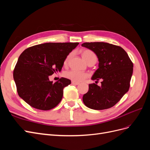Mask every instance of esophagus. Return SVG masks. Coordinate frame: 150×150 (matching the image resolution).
Returning a JSON list of instances; mask_svg holds the SVG:
<instances>
[{"label":"esophagus","instance_id":"obj_1","mask_svg":"<svg viewBox=\"0 0 150 150\" xmlns=\"http://www.w3.org/2000/svg\"><path fill=\"white\" fill-rule=\"evenodd\" d=\"M71 83H72V84H74V85H78V84H79V83L75 82V81H72Z\"/></svg>","mask_w":150,"mask_h":150}]
</instances>
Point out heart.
<instances>
[{
    "instance_id": "b5f03b06",
    "label": "heart",
    "mask_w": 150,
    "mask_h": 150,
    "mask_svg": "<svg viewBox=\"0 0 150 150\" xmlns=\"http://www.w3.org/2000/svg\"><path fill=\"white\" fill-rule=\"evenodd\" d=\"M81 54L83 59L88 63H95L97 61V56L93 51L88 49H84L81 51ZM72 54L70 53L66 56L65 60L64 61V64L66 66L68 62H69L70 59L71 58ZM64 76L66 78L69 79L72 81H75V82L79 83L81 81H83L88 77V74L85 73V72H79L76 70H71L69 71H67L64 73Z\"/></svg>"
}]
</instances>
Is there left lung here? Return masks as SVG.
Instances as JSON below:
<instances>
[{
	"mask_svg": "<svg viewBox=\"0 0 150 150\" xmlns=\"http://www.w3.org/2000/svg\"><path fill=\"white\" fill-rule=\"evenodd\" d=\"M82 46L93 51L98 57L99 68L93 80L101 79V86L89 84L83 95L85 105L93 110H103L114 106L128 91L133 64L128 54L120 46L103 42H85Z\"/></svg>",
	"mask_w": 150,
	"mask_h": 150,
	"instance_id": "8db88e82",
	"label": "left lung"
}]
</instances>
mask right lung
<instances>
[{"label":"right lung","instance_id":"add662e5","mask_svg":"<svg viewBox=\"0 0 150 150\" xmlns=\"http://www.w3.org/2000/svg\"><path fill=\"white\" fill-rule=\"evenodd\" d=\"M78 42H49L30 47L21 54L13 72L19 96L30 106L47 111L61 101L63 89L71 80L56 83L49 77L61 71L66 56Z\"/></svg>","mask_w":150,"mask_h":150}]
</instances>
